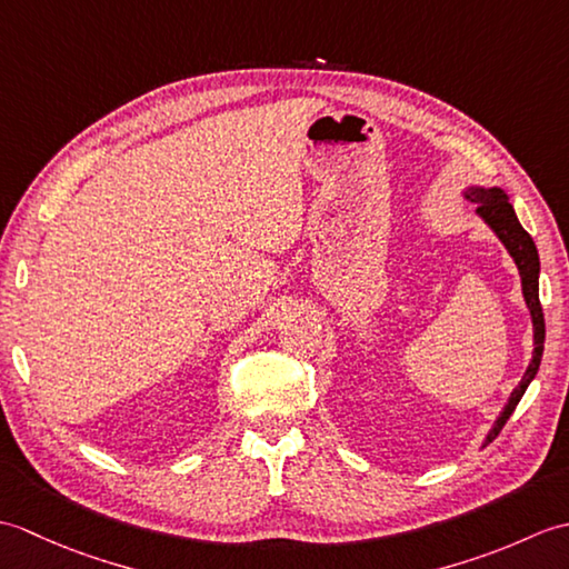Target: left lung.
I'll return each mask as SVG.
<instances>
[{
    "label": "left lung",
    "mask_w": 569,
    "mask_h": 569,
    "mask_svg": "<svg viewBox=\"0 0 569 569\" xmlns=\"http://www.w3.org/2000/svg\"><path fill=\"white\" fill-rule=\"evenodd\" d=\"M465 198L477 202V214L485 220L491 232L501 239V244L509 249L511 259L518 266V273H521V288H523V298L526 306L530 310V320H533V359L523 373L521 383L516 386L509 396V403L503 406L501 416L493 422V428L489 430L485 445H489L501 428L506 426V420L511 418L516 410L518 401H521L528 383L536 379L540 359H542V345H546V318H542V308H540V298H538V273H540V259H538V249L536 241L530 237L526 229L518 222V217L513 212V204L509 202V196L501 188H481V186H469L465 190Z\"/></svg>",
    "instance_id": "obj_1"
}]
</instances>
